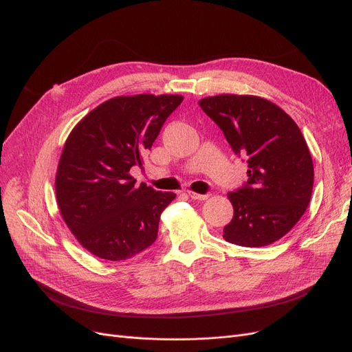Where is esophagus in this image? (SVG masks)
Returning <instances> with one entry per match:
<instances>
[{
	"label": "esophagus",
	"instance_id": "1",
	"mask_svg": "<svg viewBox=\"0 0 352 352\" xmlns=\"http://www.w3.org/2000/svg\"><path fill=\"white\" fill-rule=\"evenodd\" d=\"M189 197L193 199V200H206L209 197V195H199V193H195V192H188Z\"/></svg>",
	"mask_w": 352,
	"mask_h": 352
}]
</instances>
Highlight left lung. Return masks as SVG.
<instances>
[{
  "label": "left lung",
  "mask_w": 352,
  "mask_h": 352,
  "mask_svg": "<svg viewBox=\"0 0 352 352\" xmlns=\"http://www.w3.org/2000/svg\"><path fill=\"white\" fill-rule=\"evenodd\" d=\"M199 106L248 162V182L228 193L233 217L223 238L248 248L276 242L302 217L312 195L314 164L302 133L280 107L256 96L219 94Z\"/></svg>",
  "instance_id": "obj_1"
}]
</instances>
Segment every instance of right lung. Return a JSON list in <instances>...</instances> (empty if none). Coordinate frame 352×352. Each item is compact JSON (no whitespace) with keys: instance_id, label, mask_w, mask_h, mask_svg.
<instances>
[{"instance_id":"1","label":"right lung","mask_w":352,"mask_h":352,"mask_svg":"<svg viewBox=\"0 0 352 352\" xmlns=\"http://www.w3.org/2000/svg\"><path fill=\"white\" fill-rule=\"evenodd\" d=\"M183 102L176 94L120 96L97 106L65 140L56 175L57 205L82 248L107 261L140 254L157 238L160 214L176 197L146 183L143 166L160 129Z\"/></svg>"}]
</instances>
